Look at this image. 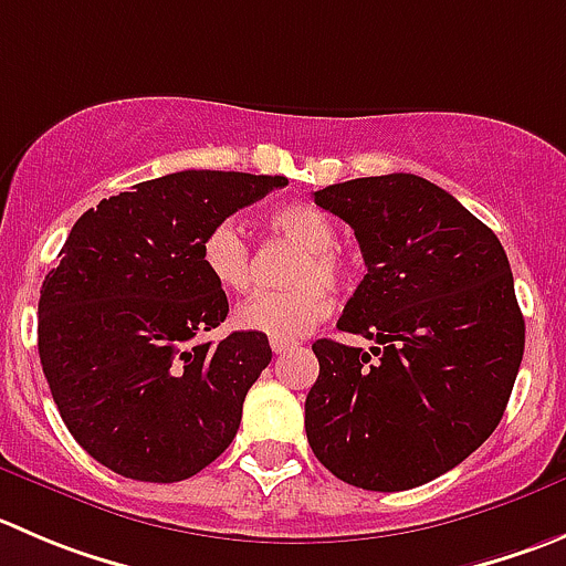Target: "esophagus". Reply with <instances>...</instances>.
<instances>
[{
  "mask_svg": "<svg viewBox=\"0 0 566 566\" xmlns=\"http://www.w3.org/2000/svg\"><path fill=\"white\" fill-rule=\"evenodd\" d=\"M272 349L277 355L283 353H292V349H297V342H280V338H272Z\"/></svg>",
  "mask_w": 566,
  "mask_h": 566,
  "instance_id": "obj_1",
  "label": "esophagus"
}]
</instances>
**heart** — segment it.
I'll use <instances>...</instances> for the list:
<instances>
[{
	"label": "heart",
	"mask_w": 566,
	"mask_h": 566,
	"mask_svg": "<svg viewBox=\"0 0 566 566\" xmlns=\"http://www.w3.org/2000/svg\"><path fill=\"white\" fill-rule=\"evenodd\" d=\"M274 235L300 247L289 269L286 292L255 294L235 308V325L241 331L263 333L280 342H294L319 325L333 308L331 292L353 277V261L336 247L338 230L325 211L311 202H289L266 217ZM199 263L222 292L239 294L250 286V244L244 230L233 219H219L199 239Z\"/></svg>",
	"instance_id": "obj_1"
}]
</instances>
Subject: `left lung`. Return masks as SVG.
<instances>
[{"instance_id": "1", "label": "left lung", "mask_w": 566, "mask_h": 566, "mask_svg": "<svg viewBox=\"0 0 566 566\" xmlns=\"http://www.w3.org/2000/svg\"><path fill=\"white\" fill-rule=\"evenodd\" d=\"M355 230L367 274L338 331L319 338L305 433L336 478L369 492L422 486L492 436L520 373L525 319L497 235L417 175L314 191Z\"/></svg>"}]
</instances>
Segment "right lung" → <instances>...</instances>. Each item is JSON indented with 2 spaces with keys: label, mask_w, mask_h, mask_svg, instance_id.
Here are the masks:
<instances>
[{
  "label": "right lung",
  "mask_w": 566,
  "mask_h": 566,
  "mask_svg": "<svg viewBox=\"0 0 566 566\" xmlns=\"http://www.w3.org/2000/svg\"><path fill=\"white\" fill-rule=\"evenodd\" d=\"M286 177L188 169L102 199L74 222L38 300V355L80 448L133 481L175 483L228 450L272 347L235 331L199 239Z\"/></svg>",
  "instance_id": "1"
}]
</instances>
